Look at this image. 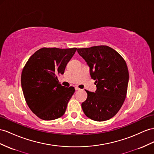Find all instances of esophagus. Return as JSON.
<instances>
[{"mask_svg": "<svg viewBox=\"0 0 154 154\" xmlns=\"http://www.w3.org/2000/svg\"><path fill=\"white\" fill-rule=\"evenodd\" d=\"M75 88V90H81V88H79V87H77V86H76V87Z\"/></svg>", "mask_w": 154, "mask_h": 154, "instance_id": "34e87169", "label": "esophagus"}]
</instances>
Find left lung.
Listing matches in <instances>:
<instances>
[{
  "label": "left lung",
  "mask_w": 154,
  "mask_h": 154,
  "mask_svg": "<svg viewBox=\"0 0 154 154\" xmlns=\"http://www.w3.org/2000/svg\"><path fill=\"white\" fill-rule=\"evenodd\" d=\"M80 56L90 67V74L95 80L96 91L89 92L81 104L85 115L97 122L109 120L116 115L126 97L129 72L121 55L107 45L77 49Z\"/></svg>",
  "instance_id": "obj_1"
}]
</instances>
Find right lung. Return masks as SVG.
I'll return each instance as SVG.
<instances>
[{
    "instance_id": "1",
    "label": "right lung",
    "mask_w": 154,
    "mask_h": 154,
    "mask_svg": "<svg viewBox=\"0 0 154 154\" xmlns=\"http://www.w3.org/2000/svg\"><path fill=\"white\" fill-rule=\"evenodd\" d=\"M76 50L43 47L29 58L23 68V95L29 107L40 119L53 120L65 113L75 88L62 86L58 76L64 74Z\"/></svg>"
}]
</instances>
